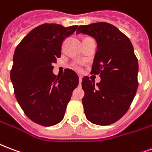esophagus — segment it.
I'll return each mask as SVG.
<instances>
[{
	"label": "esophagus",
	"instance_id": "esophagus-1",
	"mask_svg": "<svg viewBox=\"0 0 152 152\" xmlns=\"http://www.w3.org/2000/svg\"><path fill=\"white\" fill-rule=\"evenodd\" d=\"M79 80H80V84L81 81H82V76H79Z\"/></svg>",
	"mask_w": 152,
	"mask_h": 152
}]
</instances>
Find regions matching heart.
Instances as JSON below:
<instances>
[{
	"label": "heart",
	"mask_w": 152,
	"mask_h": 152,
	"mask_svg": "<svg viewBox=\"0 0 152 152\" xmlns=\"http://www.w3.org/2000/svg\"><path fill=\"white\" fill-rule=\"evenodd\" d=\"M72 68L76 70H80L81 69V64L78 62H75V63L72 64Z\"/></svg>",
	"instance_id": "heart-1"
}]
</instances>
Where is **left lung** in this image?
Returning <instances> with one entry per match:
<instances>
[{
	"label": "left lung",
	"mask_w": 152,
	"mask_h": 152,
	"mask_svg": "<svg viewBox=\"0 0 152 152\" xmlns=\"http://www.w3.org/2000/svg\"><path fill=\"white\" fill-rule=\"evenodd\" d=\"M76 33L88 35L96 41L91 73L99 74L101 78L96 84L88 76L82 80L86 118L94 124H112L127 112L137 91L139 65L132 44L106 22L80 25Z\"/></svg>",
	"instance_id": "obj_1"
}]
</instances>
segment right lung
<instances>
[{
    "mask_svg": "<svg viewBox=\"0 0 152 152\" xmlns=\"http://www.w3.org/2000/svg\"><path fill=\"white\" fill-rule=\"evenodd\" d=\"M77 27L44 24L28 32L16 48L10 78L18 104L36 124L50 127L61 122L78 86L79 77L72 69H65L61 78L53 72L62 43Z\"/></svg>",
    "mask_w": 152,
    "mask_h": 152,
    "instance_id": "obj_1",
    "label": "right lung"
}]
</instances>
